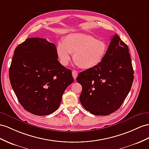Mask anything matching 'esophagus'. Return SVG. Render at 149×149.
I'll return each mask as SVG.
<instances>
[{"mask_svg": "<svg viewBox=\"0 0 149 149\" xmlns=\"http://www.w3.org/2000/svg\"><path fill=\"white\" fill-rule=\"evenodd\" d=\"M77 75H78V73H77V71H76V70L72 71V75H73V77L75 80L76 79V78H77Z\"/></svg>", "mask_w": 149, "mask_h": 149, "instance_id": "esophagus-1", "label": "esophagus"}]
</instances>
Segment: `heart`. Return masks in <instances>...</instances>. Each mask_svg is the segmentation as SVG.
Returning <instances> with one entry per match:
<instances>
[{
	"label": "heart",
	"instance_id": "obj_1",
	"mask_svg": "<svg viewBox=\"0 0 149 149\" xmlns=\"http://www.w3.org/2000/svg\"><path fill=\"white\" fill-rule=\"evenodd\" d=\"M107 50L106 42L82 33L69 34L63 38L62 43H58L56 46L57 55L62 65H67L73 53L75 64L85 70L100 64Z\"/></svg>",
	"mask_w": 149,
	"mask_h": 149
}]
</instances>
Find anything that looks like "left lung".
Wrapping results in <instances>:
<instances>
[{
  "label": "left lung",
  "instance_id": "8db88e82",
  "mask_svg": "<svg viewBox=\"0 0 149 149\" xmlns=\"http://www.w3.org/2000/svg\"><path fill=\"white\" fill-rule=\"evenodd\" d=\"M128 46L116 34L113 36L102 62L80 73V101L94 115L106 116L120 108L134 79Z\"/></svg>",
  "mask_w": 149,
  "mask_h": 149
}]
</instances>
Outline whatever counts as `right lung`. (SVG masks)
Masks as SVG:
<instances>
[{
	"label": "right lung",
	"instance_id": "obj_1",
	"mask_svg": "<svg viewBox=\"0 0 149 149\" xmlns=\"http://www.w3.org/2000/svg\"><path fill=\"white\" fill-rule=\"evenodd\" d=\"M14 53L9 79L21 106L38 116L55 111L65 90L74 82L72 71L57 60L55 45L44 38H30Z\"/></svg>",
	"mask_w": 149,
	"mask_h": 149
}]
</instances>
